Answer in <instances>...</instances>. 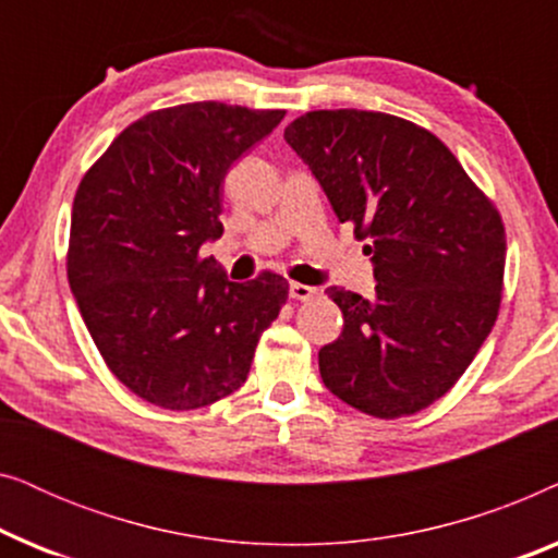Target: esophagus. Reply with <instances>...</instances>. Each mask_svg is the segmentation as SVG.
Segmentation results:
<instances>
[{
  "mask_svg": "<svg viewBox=\"0 0 558 558\" xmlns=\"http://www.w3.org/2000/svg\"><path fill=\"white\" fill-rule=\"evenodd\" d=\"M289 296H292V300L304 302V300H312V296H317V289L300 284V281H292V284H289Z\"/></svg>",
  "mask_w": 558,
  "mask_h": 558,
  "instance_id": "1",
  "label": "esophagus"
}]
</instances>
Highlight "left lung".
Segmentation results:
<instances>
[{
  "instance_id": "8db88e82",
  "label": "left lung",
  "mask_w": 558,
  "mask_h": 558,
  "mask_svg": "<svg viewBox=\"0 0 558 558\" xmlns=\"http://www.w3.org/2000/svg\"><path fill=\"white\" fill-rule=\"evenodd\" d=\"M340 223L355 226L376 296L330 287L340 338L319 376L376 418L416 414L452 388L500 310L506 228L457 157L426 129L380 111H310L284 129Z\"/></svg>"
}]
</instances>
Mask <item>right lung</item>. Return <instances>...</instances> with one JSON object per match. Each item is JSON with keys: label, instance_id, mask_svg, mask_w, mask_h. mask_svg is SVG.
<instances>
[{"label": "right lung", "instance_id": "add662e5", "mask_svg": "<svg viewBox=\"0 0 558 558\" xmlns=\"http://www.w3.org/2000/svg\"><path fill=\"white\" fill-rule=\"evenodd\" d=\"M281 119L218 101L151 111L75 190L71 292L113 376L159 409H203L239 391L287 302L279 274L239 284L201 256L223 235L228 170Z\"/></svg>", "mask_w": 558, "mask_h": 558}]
</instances>
